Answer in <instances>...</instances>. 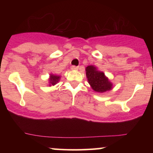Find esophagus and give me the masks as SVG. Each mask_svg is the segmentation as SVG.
<instances>
[{
    "mask_svg": "<svg viewBox=\"0 0 153 153\" xmlns=\"http://www.w3.org/2000/svg\"><path fill=\"white\" fill-rule=\"evenodd\" d=\"M79 67L78 66H75V65H73L71 67V69L72 70H78Z\"/></svg>",
    "mask_w": 153,
    "mask_h": 153,
    "instance_id": "obj_1",
    "label": "esophagus"
}]
</instances>
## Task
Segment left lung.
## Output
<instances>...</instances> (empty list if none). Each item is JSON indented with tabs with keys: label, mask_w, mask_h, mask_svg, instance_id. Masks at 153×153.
Wrapping results in <instances>:
<instances>
[{
	"label": "left lung",
	"mask_w": 153,
	"mask_h": 153,
	"mask_svg": "<svg viewBox=\"0 0 153 153\" xmlns=\"http://www.w3.org/2000/svg\"><path fill=\"white\" fill-rule=\"evenodd\" d=\"M85 71L88 80L93 90L96 92L103 93L111 89L112 84L103 72L97 71L93 65L88 66Z\"/></svg>",
	"instance_id": "8db88e82"
}]
</instances>
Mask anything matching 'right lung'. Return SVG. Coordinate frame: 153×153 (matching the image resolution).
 Instances as JSON below:
<instances>
[{"instance_id": "add662e5", "label": "right lung", "mask_w": 153, "mask_h": 153, "mask_svg": "<svg viewBox=\"0 0 153 153\" xmlns=\"http://www.w3.org/2000/svg\"><path fill=\"white\" fill-rule=\"evenodd\" d=\"M59 76H57V75H51L50 78V85H55L57 82L59 81Z\"/></svg>"}]
</instances>
